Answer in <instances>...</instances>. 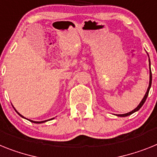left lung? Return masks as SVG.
Here are the masks:
<instances>
[{"label":"left lung","mask_w":157,"mask_h":157,"mask_svg":"<svg viewBox=\"0 0 157 157\" xmlns=\"http://www.w3.org/2000/svg\"><path fill=\"white\" fill-rule=\"evenodd\" d=\"M148 62H149V84H148V89H147V92L146 93H145V95H144V96L143 97L142 100H141V102H140V103L138 104V106H137V107H136L134 110H133L132 111H130V112H128L126 113V114H115L116 116L118 117H126V116H129V115H130V114H133L134 112H136V111H137L138 110H140V108H141V107L143 106V104L144 103V102H145V100H146L147 97H148V92H149V89H150L151 88V84H152V72H151V69H150V59H149V57H148Z\"/></svg>","instance_id":"1"}]
</instances>
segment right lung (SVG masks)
Wrapping results in <instances>:
<instances>
[{"label":"right lung","instance_id":"1","mask_svg":"<svg viewBox=\"0 0 157 157\" xmlns=\"http://www.w3.org/2000/svg\"><path fill=\"white\" fill-rule=\"evenodd\" d=\"M13 108H14V110H15V111H16V113H17V114H18L19 115H20V117H22V118H25V119H28V118H26L25 117H24V116H23V115H22V114H20V113L18 112V111H16V109H15V107H13ZM54 118H50V119H48V120H45V121H41V122H36V121H33V120H30V119H28V121H30V122H34V123H38V124H39V123H43V122H47V121H50V120H52V119H54Z\"/></svg>","mask_w":157,"mask_h":157}]
</instances>
